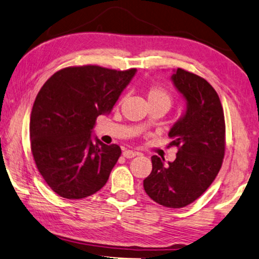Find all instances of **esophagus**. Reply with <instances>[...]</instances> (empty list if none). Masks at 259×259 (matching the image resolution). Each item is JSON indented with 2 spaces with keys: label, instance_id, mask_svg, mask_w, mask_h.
Instances as JSON below:
<instances>
[{
  "label": "esophagus",
  "instance_id": "esophagus-1",
  "mask_svg": "<svg viewBox=\"0 0 259 259\" xmlns=\"http://www.w3.org/2000/svg\"><path fill=\"white\" fill-rule=\"evenodd\" d=\"M139 155V152L137 151H133V150H128V149H125L122 151V156H124L125 158H133L135 156Z\"/></svg>",
  "mask_w": 259,
  "mask_h": 259
}]
</instances>
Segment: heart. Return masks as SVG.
<instances>
[{
	"label": "heart",
	"mask_w": 259,
	"mask_h": 259,
	"mask_svg": "<svg viewBox=\"0 0 259 259\" xmlns=\"http://www.w3.org/2000/svg\"><path fill=\"white\" fill-rule=\"evenodd\" d=\"M146 96L149 107H151V105H162V107L168 110L173 102L171 94L167 92V90H165L162 86L149 87L146 93Z\"/></svg>",
	"instance_id": "obj_1"
}]
</instances>
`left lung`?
<instances>
[{
	"label": "left lung",
	"instance_id": "8db88e82",
	"mask_svg": "<svg viewBox=\"0 0 259 259\" xmlns=\"http://www.w3.org/2000/svg\"><path fill=\"white\" fill-rule=\"evenodd\" d=\"M172 81L187 101L186 113L169 131L177 147L175 162L164 165L152 156V171L143 187L152 201L179 209L197 200L210 187L225 156V117L214 88L200 75L178 69Z\"/></svg>",
	"mask_w": 259,
	"mask_h": 259
}]
</instances>
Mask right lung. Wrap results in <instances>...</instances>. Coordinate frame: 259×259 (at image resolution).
Here are the masks:
<instances>
[{
  "label": "right lung",
  "instance_id": "obj_1",
  "mask_svg": "<svg viewBox=\"0 0 259 259\" xmlns=\"http://www.w3.org/2000/svg\"><path fill=\"white\" fill-rule=\"evenodd\" d=\"M137 69L69 66L54 73L34 101L29 139L34 162L61 197L80 200L103 187L120 157L117 145L92 141L96 118L111 112Z\"/></svg>",
  "mask_w": 259,
  "mask_h": 259
}]
</instances>
